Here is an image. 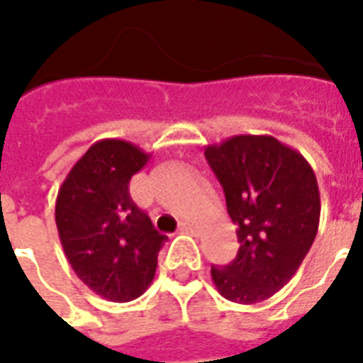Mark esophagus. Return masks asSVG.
<instances>
[{"mask_svg": "<svg viewBox=\"0 0 363 363\" xmlns=\"http://www.w3.org/2000/svg\"><path fill=\"white\" fill-rule=\"evenodd\" d=\"M179 230H181L182 233H196L198 232V226L196 224H192V222H181V226H179Z\"/></svg>", "mask_w": 363, "mask_h": 363, "instance_id": "1", "label": "esophagus"}]
</instances>
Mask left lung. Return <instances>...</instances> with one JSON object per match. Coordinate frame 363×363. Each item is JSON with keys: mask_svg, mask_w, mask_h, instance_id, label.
Returning a JSON list of instances; mask_svg holds the SVG:
<instances>
[{"mask_svg": "<svg viewBox=\"0 0 363 363\" xmlns=\"http://www.w3.org/2000/svg\"><path fill=\"white\" fill-rule=\"evenodd\" d=\"M205 158L238 226L232 264L211 267L222 298L252 305L296 275L315 241L320 194L309 162L271 135H233L205 147Z\"/></svg>", "mask_w": 363, "mask_h": 363, "instance_id": "left-lung-1", "label": "left lung"}]
</instances>
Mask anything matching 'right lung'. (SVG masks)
Segmentation results:
<instances>
[{"label":"right lung","instance_id":"add662e5","mask_svg":"<svg viewBox=\"0 0 363 363\" xmlns=\"http://www.w3.org/2000/svg\"><path fill=\"white\" fill-rule=\"evenodd\" d=\"M150 154L122 139L94 143L62 182L56 228L67 262L107 301L139 298L154 279L165 235L130 198V181Z\"/></svg>","mask_w":363,"mask_h":363}]
</instances>
